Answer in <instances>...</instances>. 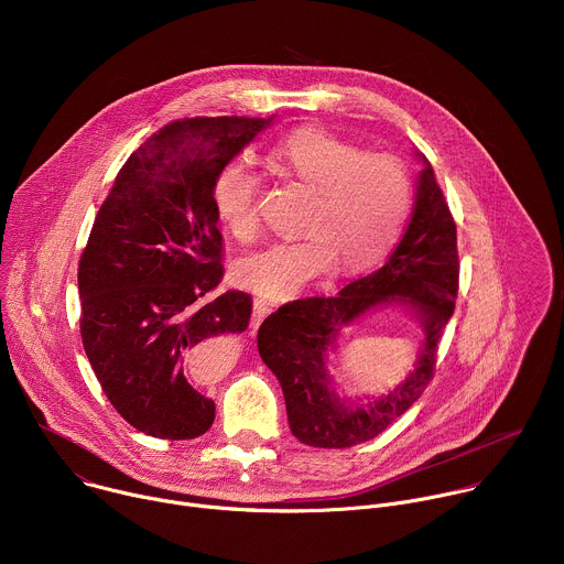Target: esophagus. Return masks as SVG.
<instances>
[{
  "label": "esophagus",
  "instance_id": "esophagus-1",
  "mask_svg": "<svg viewBox=\"0 0 564 564\" xmlns=\"http://www.w3.org/2000/svg\"><path fill=\"white\" fill-rule=\"evenodd\" d=\"M276 307V303H272V301H268V299H261V296H257L254 299V303H252V328H259L261 326V321L272 312Z\"/></svg>",
  "mask_w": 564,
  "mask_h": 564
}]
</instances>
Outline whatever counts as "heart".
Wrapping results in <instances>:
<instances>
[{
	"instance_id": "b5f03b06",
	"label": "heart",
	"mask_w": 564,
	"mask_h": 564,
	"mask_svg": "<svg viewBox=\"0 0 564 564\" xmlns=\"http://www.w3.org/2000/svg\"><path fill=\"white\" fill-rule=\"evenodd\" d=\"M281 170L314 189L301 229L305 236L276 240L240 259L238 283L265 296L285 299L339 263L359 272L390 248L411 203L406 170L392 155L361 153L326 131L301 129L276 151ZM261 178L246 158L229 160L214 181V207L240 240L259 231Z\"/></svg>"
}]
</instances>
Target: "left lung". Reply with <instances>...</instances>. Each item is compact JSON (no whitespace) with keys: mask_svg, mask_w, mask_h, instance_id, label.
<instances>
[{"mask_svg":"<svg viewBox=\"0 0 564 564\" xmlns=\"http://www.w3.org/2000/svg\"><path fill=\"white\" fill-rule=\"evenodd\" d=\"M411 223L388 261L348 283L335 296H310L281 305L259 328V355L276 375L292 435L316 448H350L383 433L426 390L437 341L457 296V231L424 153ZM401 304L425 339L408 379L383 395L341 398L327 370L340 333L377 306Z\"/></svg>","mask_w":564,"mask_h":564,"instance_id":"1","label":"left lung"}]
</instances>
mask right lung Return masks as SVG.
Masks as SVG:
<instances>
[{
    "label": "right lung",
    "instance_id": "add662e5",
    "mask_svg": "<svg viewBox=\"0 0 564 564\" xmlns=\"http://www.w3.org/2000/svg\"><path fill=\"white\" fill-rule=\"evenodd\" d=\"M272 118L172 122L129 155L79 259L89 364L140 433L194 440L214 424L198 361L212 337L243 333L252 299L225 292L214 181Z\"/></svg>",
    "mask_w": 564,
    "mask_h": 564
}]
</instances>
